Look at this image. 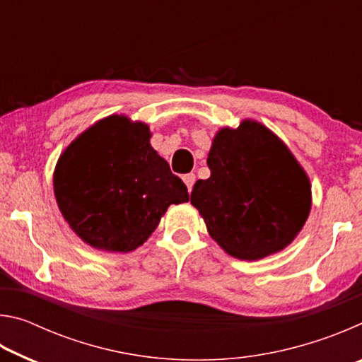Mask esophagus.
Listing matches in <instances>:
<instances>
[{
  "label": "esophagus",
  "instance_id": "34e87169",
  "mask_svg": "<svg viewBox=\"0 0 362 362\" xmlns=\"http://www.w3.org/2000/svg\"><path fill=\"white\" fill-rule=\"evenodd\" d=\"M182 179H183V182H185V185H187V188H188V192L192 193L193 185H194V180H196L194 174H185V175L182 177Z\"/></svg>",
  "mask_w": 362,
  "mask_h": 362
}]
</instances>
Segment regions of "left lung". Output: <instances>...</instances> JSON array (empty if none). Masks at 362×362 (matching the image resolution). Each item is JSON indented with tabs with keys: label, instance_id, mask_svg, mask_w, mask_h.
I'll list each match as a JSON object with an SVG mask.
<instances>
[{
	"label": "left lung",
	"instance_id": "obj_1",
	"mask_svg": "<svg viewBox=\"0 0 362 362\" xmlns=\"http://www.w3.org/2000/svg\"><path fill=\"white\" fill-rule=\"evenodd\" d=\"M211 177L194 183L192 204L225 252L259 260L293 241L308 218V175L291 150L257 121L214 137Z\"/></svg>",
	"mask_w": 362,
	"mask_h": 362
}]
</instances>
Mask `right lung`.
Masks as SVG:
<instances>
[{
	"mask_svg": "<svg viewBox=\"0 0 362 362\" xmlns=\"http://www.w3.org/2000/svg\"><path fill=\"white\" fill-rule=\"evenodd\" d=\"M144 122L112 115L69 145L54 170V193L71 230L108 252L148 240L170 204L188 201L185 183L150 145Z\"/></svg>",
	"mask_w": 362,
	"mask_h": 362,
	"instance_id": "1",
	"label": "right lung"
}]
</instances>
